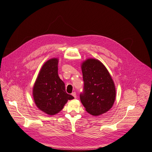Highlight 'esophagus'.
I'll use <instances>...</instances> for the list:
<instances>
[{
    "label": "esophagus",
    "instance_id": "esophagus-1",
    "mask_svg": "<svg viewBox=\"0 0 152 152\" xmlns=\"http://www.w3.org/2000/svg\"><path fill=\"white\" fill-rule=\"evenodd\" d=\"M71 95H73V96L74 97V98H75V99H76V93L75 92H74L72 93V94H71Z\"/></svg>",
    "mask_w": 152,
    "mask_h": 152
}]
</instances>
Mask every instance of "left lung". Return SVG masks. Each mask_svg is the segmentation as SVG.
<instances>
[{"mask_svg": "<svg viewBox=\"0 0 152 152\" xmlns=\"http://www.w3.org/2000/svg\"><path fill=\"white\" fill-rule=\"evenodd\" d=\"M84 92L80 99L87 113L99 116L109 111L116 98L114 81L107 68L95 58H88L81 63Z\"/></svg>", "mask_w": 152, "mask_h": 152, "instance_id": "8db88e82", "label": "left lung"}]
</instances>
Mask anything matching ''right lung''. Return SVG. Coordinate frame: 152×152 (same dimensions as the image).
<instances>
[{
	"label": "right lung",
	"mask_w": 152,
	"mask_h": 152,
	"mask_svg": "<svg viewBox=\"0 0 152 152\" xmlns=\"http://www.w3.org/2000/svg\"><path fill=\"white\" fill-rule=\"evenodd\" d=\"M58 63L57 58H53L44 64L33 89L36 107L50 116L59 113L68 100L74 99L66 92L65 83L58 76Z\"/></svg>",
	"instance_id": "obj_1"
}]
</instances>
